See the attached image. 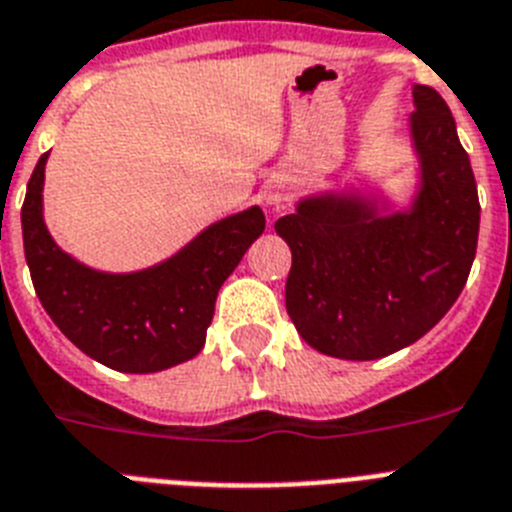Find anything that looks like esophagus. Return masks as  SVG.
Listing matches in <instances>:
<instances>
[{
	"label": "esophagus",
	"mask_w": 512,
	"mask_h": 512,
	"mask_svg": "<svg viewBox=\"0 0 512 512\" xmlns=\"http://www.w3.org/2000/svg\"><path fill=\"white\" fill-rule=\"evenodd\" d=\"M286 200H289V195H286V192L283 190H270L268 192V197H265V203L270 205V208H283V205H286Z\"/></svg>",
	"instance_id": "obj_1"
}]
</instances>
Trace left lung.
<instances>
[{
  "label": "left lung",
  "mask_w": 512,
  "mask_h": 512,
  "mask_svg": "<svg viewBox=\"0 0 512 512\" xmlns=\"http://www.w3.org/2000/svg\"><path fill=\"white\" fill-rule=\"evenodd\" d=\"M414 106L422 187L411 210L317 195L276 221L291 247L286 309L320 354L369 362L406 349L445 317L471 273L482 210L471 161L435 88L416 85Z\"/></svg>",
  "instance_id": "obj_1"
}]
</instances>
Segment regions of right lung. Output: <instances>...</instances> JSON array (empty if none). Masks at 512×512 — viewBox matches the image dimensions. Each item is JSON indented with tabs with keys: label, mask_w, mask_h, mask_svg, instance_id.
<instances>
[{
	"label": "right lung",
	"mask_w": 512,
	"mask_h": 512,
	"mask_svg": "<svg viewBox=\"0 0 512 512\" xmlns=\"http://www.w3.org/2000/svg\"><path fill=\"white\" fill-rule=\"evenodd\" d=\"M46 158L30 174L20 218L30 278L54 325L83 354L117 372H161L200 354L218 289L263 234V210L255 205L213 223L156 268L101 273L72 260L46 231Z\"/></svg>",
	"instance_id": "obj_1"
}]
</instances>
